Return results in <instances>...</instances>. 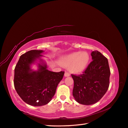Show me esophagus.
I'll return each mask as SVG.
<instances>
[{"label": "esophagus", "mask_w": 128, "mask_h": 128, "mask_svg": "<svg viewBox=\"0 0 128 128\" xmlns=\"http://www.w3.org/2000/svg\"><path fill=\"white\" fill-rule=\"evenodd\" d=\"M70 76V74H69V73L65 72V74H64V76L65 77H69Z\"/></svg>", "instance_id": "esophagus-1"}]
</instances>
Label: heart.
Listing matches in <instances>:
<instances>
[{"label": "heart", "instance_id": "heart-1", "mask_svg": "<svg viewBox=\"0 0 128 128\" xmlns=\"http://www.w3.org/2000/svg\"><path fill=\"white\" fill-rule=\"evenodd\" d=\"M90 54L88 52H75L61 58L62 66L68 68L70 72L78 74L84 71L90 62Z\"/></svg>", "mask_w": 128, "mask_h": 128}]
</instances>
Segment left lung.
I'll use <instances>...</instances> for the list:
<instances>
[{
  "label": "left lung",
  "mask_w": 128,
  "mask_h": 128,
  "mask_svg": "<svg viewBox=\"0 0 128 128\" xmlns=\"http://www.w3.org/2000/svg\"><path fill=\"white\" fill-rule=\"evenodd\" d=\"M92 62L82 74H72L73 96L79 104L89 105L100 100L109 86L110 69L108 59L97 50L91 53Z\"/></svg>",
  "instance_id": "1"
}]
</instances>
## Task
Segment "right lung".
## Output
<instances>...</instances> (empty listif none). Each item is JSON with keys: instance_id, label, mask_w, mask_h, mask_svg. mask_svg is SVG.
<instances>
[{"instance_id": "right-lung-1", "label": "right lung", "mask_w": 128, "mask_h": 128, "mask_svg": "<svg viewBox=\"0 0 128 128\" xmlns=\"http://www.w3.org/2000/svg\"><path fill=\"white\" fill-rule=\"evenodd\" d=\"M44 50H31L20 57L14 73V86L24 102L32 106H40L49 103L55 94L64 72H54L48 70L42 58ZM38 69L32 68L33 64Z\"/></svg>"}]
</instances>
